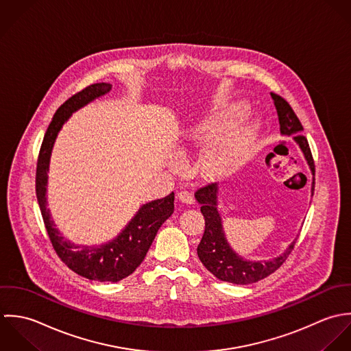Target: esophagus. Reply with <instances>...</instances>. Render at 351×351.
I'll return each instance as SVG.
<instances>
[{
    "instance_id": "34e87169",
    "label": "esophagus",
    "mask_w": 351,
    "mask_h": 351,
    "mask_svg": "<svg viewBox=\"0 0 351 351\" xmlns=\"http://www.w3.org/2000/svg\"><path fill=\"white\" fill-rule=\"evenodd\" d=\"M176 198H178L179 202H182V204H184V205H193V202H194L193 195L189 194L187 191H180V193H178Z\"/></svg>"
}]
</instances>
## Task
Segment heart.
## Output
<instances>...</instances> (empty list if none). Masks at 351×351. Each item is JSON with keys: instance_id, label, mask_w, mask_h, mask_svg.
<instances>
[{"instance_id": "b5f03b06", "label": "heart", "mask_w": 351, "mask_h": 351, "mask_svg": "<svg viewBox=\"0 0 351 351\" xmlns=\"http://www.w3.org/2000/svg\"><path fill=\"white\" fill-rule=\"evenodd\" d=\"M247 106L243 101H226L211 107L190 128L189 141L193 143L208 145L217 141L201 161L199 172L206 180H219L230 175L243 165L255 146L262 123L256 119L240 121ZM179 161L173 160L172 167Z\"/></svg>"}]
</instances>
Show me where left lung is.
Returning <instances> with one entry per match:
<instances>
[{
  "label": "left lung",
  "instance_id": "left-lung-1",
  "mask_svg": "<svg viewBox=\"0 0 351 351\" xmlns=\"http://www.w3.org/2000/svg\"><path fill=\"white\" fill-rule=\"evenodd\" d=\"M271 97L280 119V136L293 137L309 167L312 173L311 195H313L315 164L308 141L302 136V125L287 101L276 93H271ZM218 195L219 189L217 184L206 186L195 193V199L201 205V213L205 217V233L197 248L199 261L215 278L234 285H250L269 277L287 259L297 239H294L287 248L276 258L262 261H250L243 258L232 248L226 239L222 217L218 211Z\"/></svg>",
  "mask_w": 351,
  "mask_h": 351
}]
</instances>
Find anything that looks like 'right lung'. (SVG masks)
<instances>
[{
  "mask_svg": "<svg viewBox=\"0 0 351 351\" xmlns=\"http://www.w3.org/2000/svg\"><path fill=\"white\" fill-rule=\"evenodd\" d=\"M111 88L112 85L110 82L89 85L71 96L57 110L45 134L36 167V198L57 255L75 274L99 282H119L133 274L145 259L160 226L172 215L175 209L173 193L162 199L143 204L114 239L96 245L75 244L65 239L57 228L47 208L46 195L54 143L62 126L74 112L107 95Z\"/></svg>",
  "mask_w": 351,
  "mask_h": 351,
  "instance_id": "obj_1",
  "label": "right lung"
}]
</instances>
